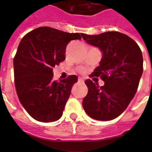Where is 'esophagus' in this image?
I'll use <instances>...</instances> for the list:
<instances>
[{
    "label": "esophagus",
    "mask_w": 152,
    "mask_h": 152,
    "mask_svg": "<svg viewBox=\"0 0 152 152\" xmlns=\"http://www.w3.org/2000/svg\"><path fill=\"white\" fill-rule=\"evenodd\" d=\"M78 82L79 83H83V82H84V78H82V77H79V78H78Z\"/></svg>",
    "instance_id": "esophagus-1"
}]
</instances>
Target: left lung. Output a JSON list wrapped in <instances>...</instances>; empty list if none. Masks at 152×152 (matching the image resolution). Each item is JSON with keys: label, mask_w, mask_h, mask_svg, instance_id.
<instances>
[{"label": "left lung", "mask_w": 152, "mask_h": 152, "mask_svg": "<svg viewBox=\"0 0 152 152\" xmlns=\"http://www.w3.org/2000/svg\"><path fill=\"white\" fill-rule=\"evenodd\" d=\"M88 44L102 52L93 73L104 81L99 87L85 80L88 93L83 99L84 111L92 119L109 121L125 111L133 99L143 72V58L138 44L129 36L112 31L99 35L81 34Z\"/></svg>", "instance_id": "left-lung-1"}]
</instances>
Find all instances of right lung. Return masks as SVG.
<instances>
[{"label": "right lung", "instance_id": "right-lung-1", "mask_svg": "<svg viewBox=\"0 0 152 152\" xmlns=\"http://www.w3.org/2000/svg\"><path fill=\"white\" fill-rule=\"evenodd\" d=\"M80 35L43 26L25 35L19 44L13 59L16 91L23 108L37 121L54 122L62 116L77 77L56 81L52 69L65 59L68 42L80 39Z\"/></svg>", "mask_w": 152, "mask_h": 152}]
</instances>
